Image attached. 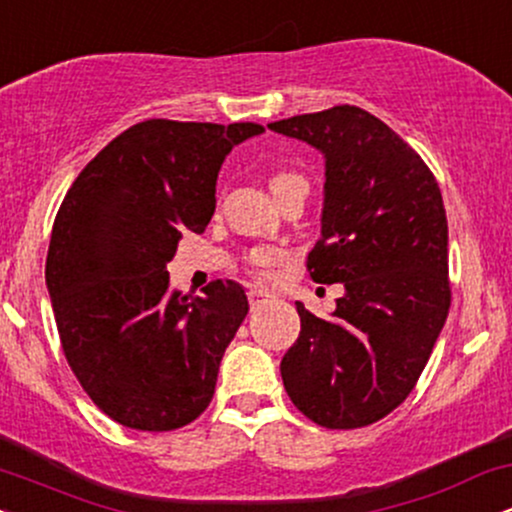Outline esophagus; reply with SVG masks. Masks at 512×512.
<instances>
[{"label":"esophagus","instance_id":"obj_1","mask_svg":"<svg viewBox=\"0 0 512 512\" xmlns=\"http://www.w3.org/2000/svg\"><path fill=\"white\" fill-rule=\"evenodd\" d=\"M269 298V291L267 289H257V286H252V289H248V301L252 308H257V305L264 303Z\"/></svg>","mask_w":512,"mask_h":512}]
</instances>
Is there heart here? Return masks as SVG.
<instances>
[{"mask_svg": "<svg viewBox=\"0 0 512 512\" xmlns=\"http://www.w3.org/2000/svg\"><path fill=\"white\" fill-rule=\"evenodd\" d=\"M291 178H298V175L293 173H276L272 180H269V185L279 187L281 182L291 180ZM281 262V252L276 248H264V245H260V248H252L248 255H245V264H248V269L255 276H260V279H269V276L274 274V269L279 267Z\"/></svg>", "mask_w": 512, "mask_h": 512, "instance_id": "obj_1", "label": "heart"}]
</instances>
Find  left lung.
<instances>
[{"instance_id": "1", "label": "left lung", "mask_w": 512, "mask_h": 512, "mask_svg": "<svg viewBox=\"0 0 512 512\" xmlns=\"http://www.w3.org/2000/svg\"><path fill=\"white\" fill-rule=\"evenodd\" d=\"M325 156L317 284H344L322 320L296 303L301 334L281 358L291 402L325 428H363L397 409L450 310L448 219L424 158L356 105L267 125Z\"/></svg>"}]
</instances>
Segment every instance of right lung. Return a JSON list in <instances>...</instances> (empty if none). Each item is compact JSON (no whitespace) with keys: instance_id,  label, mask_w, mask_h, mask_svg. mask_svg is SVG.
Returning <instances> with one entry per match:
<instances>
[{"instance_id":"1","label":"right lung","mask_w":512,"mask_h":512,"mask_svg":"<svg viewBox=\"0 0 512 512\" xmlns=\"http://www.w3.org/2000/svg\"><path fill=\"white\" fill-rule=\"evenodd\" d=\"M262 132L255 122H139L64 195L45 281L69 368L117 424L173 431L214 397L248 296L221 279L180 296L166 264L182 233H204L214 216L228 151Z\"/></svg>"}]
</instances>
